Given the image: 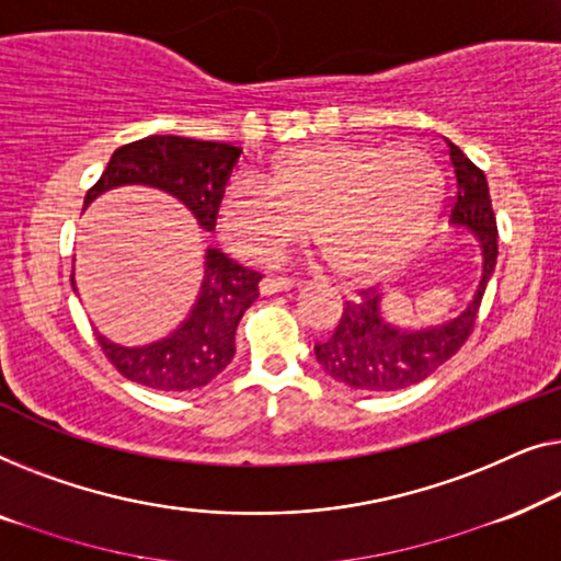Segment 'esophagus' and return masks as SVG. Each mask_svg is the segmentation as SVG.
Masks as SVG:
<instances>
[{"mask_svg": "<svg viewBox=\"0 0 561 561\" xmlns=\"http://www.w3.org/2000/svg\"><path fill=\"white\" fill-rule=\"evenodd\" d=\"M291 287H295V279L289 277H264L259 282V291H262V295H277V291L291 289Z\"/></svg>", "mask_w": 561, "mask_h": 561, "instance_id": "esophagus-1", "label": "esophagus"}]
</instances>
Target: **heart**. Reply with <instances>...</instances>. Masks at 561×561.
Instances as JSON below:
<instances>
[{
  "instance_id": "heart-1",
  "label": "heart",
  "mask_w": 561,
  "mask_h": 561,
  "mask_svg": "<svg viewBox=\"0 0 561 561\" xmlns=\"http://www.w3.org/2000/svg\"><path fill=\"white\" fill-rule=\"evenodd\" d=\"M439 201V170L414 145L297 147L264 183L236 178L216 205L226 247L272 262L307 226L341 279H370L397 266L427 228Z\"/></svg>"
}]
</instances>
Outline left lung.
I'll return each mask as SVG.
<instances>
[{
  "instance_id": "left-lung-1",
  "label": "left lung",
  "mask_w": 561,
  "mask_h": 561,
  "mask_svg": "<svg viewBox=\"0 0 561 561\" xmlns=\"http://www.w3.org/2000/svg\"><path fill=\"white\" fill-rule=\"evenodd\" d=\"M447 141L455 172V198L449 224L468 228L483 254V274L472 302L457 318L442 325L409 330L383 318L381 295L363 289L356 302H345L335 333L314 345V358L328 376L360 391H399L414 386L462 348L476 325L480 299L499 259V226H495L491 193L483 170L476 168L462 149Z\"/></svg>"
}]
</instances>
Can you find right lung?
I'll return each instance as SVG.
<instances>
[{"mask_svg":"<svg viewBox=\"0 0 561 561\" xmlns=\"http://www.w3.org/2000/svg\"><path fill=\"white\" fill-rule=\"evenodd\" d=\"M241 149L152 134L116 149L104 175L85 193L83 208L114 187L149 185L172 195L193 213L203 231L216 228V205L239 162ZM262 274L236 264L220 249H205V272L193 310L168 337L126 345L99 337L101 351L129 381L157 391H191L210 383L236 356V328L259 297ZM73 284V279H70Z\"/></svg>","mask_w":561,"mask_h":561,"instance_id":"1","label":"right lung"}]
</instances>
